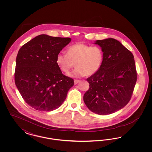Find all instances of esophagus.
<instances>
[{"label":"esophagus","instance_id":"obj_1","mask_svg":"<svg viewBox=\"0 0 152 152\" xmlns=\"http://www.w3.org/2000/svg\"><path fill=\"white\" fill-rule=\"evenodd\" d=\"M79 80L75 79L74 80V84H77V83H79Z\"/></svg>","mask_w":152,"mask_h":152}]
</instances>
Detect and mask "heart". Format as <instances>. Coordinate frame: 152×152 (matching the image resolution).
<instances>
[{
    "instance_id": "1",
    "label": "heart",
    "mask_w": 152,
    "mask_h": 152,
    "mask_svg": "<svg viewBox=\"0 0 152 152\" xmlns=\"http://www.w3.org/2000/svg\"><path fill=\"white\" fill-rule=\"evenodd\" d=\"M104 60V52L99 46H91L77 43L70 46L66 54L58 53L56 63L60 69L65 73L69 72L75 66L76 68L69 74L75 77L91 76L97 72Z\"/></svg>"
}]
</instances>
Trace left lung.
<instances>
[{
  "label": "left lung",
  "mask_w": 152,
  "mask_h": 152,
  "mask_svg": "<svg viewBox=\"0 0 152 152\" xmlns=\"http://www.w3.org/2000/svg\"><path fill=\"white\" fill-rule=\"evenodd\" d=\"M104 52L100 69L87 79L89 89L84 95L88 109L100 115H109L130 101L137 79L133 55L115 39L97 40Z\"/></svg>",
  "instance_id": "left-lung-1"
}]
</instances>
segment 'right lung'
Segmentation results:
<instances>
[{
    "label": "right lung",
    "instance_id": "obj_1",
    "mask_svg": "<svg viewBox=\"0 0 152 152\" xmlns=\"http://www.w3.org/2000/svg\"><path fill=\"white\" fill-rule=\"evenodd\" d=\"M69 37L40 35L24 44L16 56L15 82L20 94L32 108L51 111L61 106L73 79L62 73L56 63Z\"/></svg>",
    "mask_w": 152,
    "mask_h": 152
}]
</instances>
